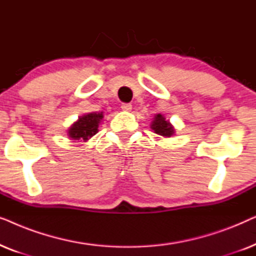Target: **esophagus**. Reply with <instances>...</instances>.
Wrapping results in <instances>:
<instances>
[{
    "label": "esophagus",
    "mask_w": 256,
    "mask_h": 256,
    "mask_svg": "<svg viewBox=\"0 0 256 256\" xmlns=\"http://www.w3.org/2000/svg\"><path fill=\"white\" fill-rule=\"evenodd\" d=\"M132 104H121V110L124 112H130L132 110Z\"/></svg>",
    "instance_id": "esophagus-1"
}]
</instances>
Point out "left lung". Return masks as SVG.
<instances>
[{"mask_svg":"<svg viewBox=\"0 0 256 256\" xmlns=\"http://www.w3.org/2000/svg\"><path fill=\"white\" fill-rule=\"evenodd\" d=\"M150 128L152 129L154 132L163 136V138H171L176 132V129L170 124V121L166 120L162 114H156L154 116L152 124H150Z\"/></svg>","mask_w":256,"mask_h":256,"instance_id":"1","label":"left lung"}]
</instances>
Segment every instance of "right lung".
Wrapping results in <instances>:
<instances>
[{"instance_id":"1","label":"right lung","mask_w":256,"mask_h":256,"mask_svg":"<svg viewBox=\"0 0 256 256\" xmlns=\"http://www.w3.org/2000/svg\"><path fill=\"white\" fill-rule=\"evenodd\" d=\"M104 118L102 112H92L80 116L71 127L68 129V138L73 141L86 142L98 132V128Z\"/></svg>"}]
</instances>
